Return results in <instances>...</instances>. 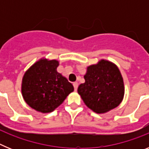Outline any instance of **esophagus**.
I'll return each instance as SVG.
<instances>
[{"instance_id": "34e87169", "label": "esophagus", "mask_w": 149, "mask_h": 149, "mask_svg": "<svg viewBox=\"0 0 149 149\" xmlns=\"http://www.w3.org/2000/svg\"><path fill=\"white\" fill-rule=\"evenodd\" d=\"M73 86H74V90L77 91V87H78V84H77V82L73 83Z\"/></svg>"}]
</instances>
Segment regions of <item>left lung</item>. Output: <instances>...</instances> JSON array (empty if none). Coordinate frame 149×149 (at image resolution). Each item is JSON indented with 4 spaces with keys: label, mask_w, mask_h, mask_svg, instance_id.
Instances as JSON below:
<instances>
[{
    "label": "left lung",
    "mask_w": 149,
    "mask_h": 149,
    "mask_svg": "<svg viewBox=\"0 0 149 149\" xmlns=\"http://www.w3.org/2000/svg\"><path fill=\"white\" fill-rule=\"evenodd\" d=\"M85 82L77 93L84 104L96 113H105L121 104L125 95L123 77L115 63L100 60L86 68Z\"/></svg>",
    "instance_id": "left-lung-1"
}]
</instances>
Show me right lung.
I'll use <instances>...</instances> for the list:
<instances>
[{"label":"right lung","instance_id":"obj_1","mask_svg":"<svg viewBox=\"0 0 149 149\" xmlns=\"http://www.w3.org/2000/svg\"><path fill=\"white\" fill-rule=\"evenodd\" d=\"M59 65L58 60L42 57L24 74L22 97L36 111L42 113L53 112L74 91L73 85L56 70Z\"/></svg>","mask_w":149,"mask_h":149}]
</instances>
